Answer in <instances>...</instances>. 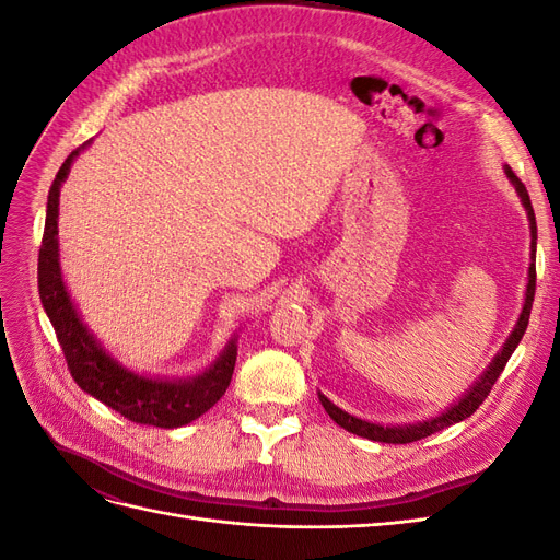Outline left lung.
<instances>
[{
    "mask_svg": "<svg viewBox=\"0 0 560 560\" xmlns=\"http://www.w3.org/2000/svg\"><path fill=\"white\" fill-rule=\"evenodd\" d=\"M504 175L506 179L512 182V186L516 189L521 202L525 212H528V222H530V268H528V284H525V299H523V308H521V315L516 319L514 325V331L510 334V338H506L504 346L500 348V352L493 358V362H490L486 366L483 374L474 381L469 385L467 393L453 401L448 409H444L439 416H432L428 420H418V422H404V425H381V422H371V420H362L358 416H350L348 411H343L341 406H336L334 401H329L325 395L317 393L322 406H325V411L329 413V418L336 422V425H341L343 430L358 434V436H364V439H371V442H381V444H411V442H418V439L422 436H430L439 430L444 428H451L453 422H460L465 418H469L474 411L479 409V406L483 404V399L488 397L490 387L495 385V381L500 378L502 369L506 364V360L512 358V352L516 350V346L521 343V338L525 334V329H528V319H530V308H533V299H535V247H537V224H535V212H533V206H530V196L528 191H525L523 182L514 175V171L510 165H504Z\"/></svg>",
    "mask_w": 560,
    "mask_h": 560,
    "instance_id": "8db88e82",
    "label": "left lung"
}]
</instances>
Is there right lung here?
Returning <instances> with one entry per match:
<instances>
[{
  "label": "right lung",
  "mask_w": 560,
  "mask_h": 560,
  "mask_svg": "<svg viewBox=\"0 0 560 560\" xmlns=\"http://www.w3.org/2000/svg\"><path fill=\"white\" fill-rule=\"evenodd\" d=\"M93 140L74 149L65 159L50 184L46 202V224L39 249V296L42 306L56 329L67 366L77 385L91 397L107 404L124 418L154 428H182L206 413L222 399L233 376L235 354H238V334H233L219 358L198 376L189 378H159L138 374L118 362L114 354L97 341V336L83 325V319L67 292L60 268L58 249V212L60 186L70 175L74 159Z\"/></svg>",
  "instance_id": "add662e5"
}]
</instances>
